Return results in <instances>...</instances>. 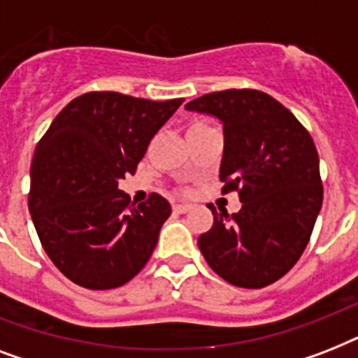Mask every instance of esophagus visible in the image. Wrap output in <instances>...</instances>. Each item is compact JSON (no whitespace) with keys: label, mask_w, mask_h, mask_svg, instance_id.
Segmentation results:
<instances>
[{"label":"esophagus","mask_w":358,"mask_h":358,"mask_svg":"<svg viewBox=\"0 0 358 358\" xmlns=\"http://www.w3.org/2000/svg\"><path fill=\"white\" fill-rule=\"evenodd\" d=\"M191 208H193V206H191V204H185V202H178V204H174L173 210L176 213H187L191 210Z\"/></svg>","instance_id":"34e87169"}]
</instances>
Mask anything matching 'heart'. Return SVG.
Listing matches in <instances>:
<instances>
[{"label":"heart","instance_id":"heart-1","mask_svg":"<svg viewBox=\"0 0 358 358\" xmlns=\"http://www.w3.org/2000/svg\"><path fill=\"white\" fill-rule=\"evenodd\" d=\"M199 124H202V122H199Z\"/></svg>","mask_w":358,"mask_h":358}]
</instances>
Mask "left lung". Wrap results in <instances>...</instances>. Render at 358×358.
<instances>
[{"mask_svg": "<svg viewBox=\"0 0 358 358\" xmlns=\"http://www.w3.org/2000/svg\"><path fill=\"white\" fill-rule=\"evenodd\" d=\"M185 109L223 122V193L241 210L213 213L199 236L208 266L238 288H266L303 255L323 202L320 157L308 129L275 98L256 89H227L191 100Z\"/></svg>", "mask_w": 358, "mask_h": 358, "instance_id": "obj_1", "label": "left lung"}]
</instances>
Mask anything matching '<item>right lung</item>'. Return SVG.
<instances>
[{
  "label": "right lung",
  "instance_id": "right-lung-1",
  "mask_svg": "<svg viewBox=\"0 0 358 358\" xmlns=\"http://www.w3.org/2000/svg\"><path fill=\"white\" fill-rule=\"evenodd\" d=\"M184 98L152 102L113 91L74 98L36 145L27 204L42 247L64 277L111 289L137 275L171 215L150 193L129 202L119 180L134 174L146 148Z\"/></svg>",
  "mask_w": 358,
  "mask_h": 358
}]
</instances>
